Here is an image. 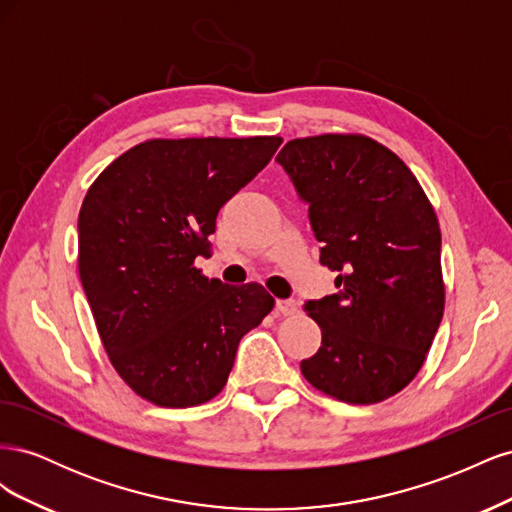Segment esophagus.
<instances>
[{
	"label": "esophagus",
	"mask_w": 512,
	"mask_h": 512,
	"mask_svg": "<svg viewBox=\"0 0 512 512\" xmlns=\"http://www.w3.org/2000/svg\"><path fill=\"white\" fill-rule=\"evenodd\" d=\"M275 309H277V314H280V316H294L299 312V305L294 303L292 299H280L275 303Z\"/></svg>",
	"instance_id": "esophagus-1"
}]
</instances>
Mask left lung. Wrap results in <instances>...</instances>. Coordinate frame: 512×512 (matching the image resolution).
Segmentation results:
<instances>
[{
	"label": "left lung",
	"instance_id": "obj_1",
	"mask_svg": "<svg viewBox=\"0 0 512 512\" xmlns=\"http://www.w3.org/2000/svg\"><path fill=\"white\" fill-rule=\"evenodd\" d=\"M275 160L337 271V292L305 303L322 344L303 376L346 404H378L414 380L444 314L436 211L412 170L363 134L294 138Z\"/></svg>",
	"mask_w": 512,
	"mask_h": 512
}]
</instances>
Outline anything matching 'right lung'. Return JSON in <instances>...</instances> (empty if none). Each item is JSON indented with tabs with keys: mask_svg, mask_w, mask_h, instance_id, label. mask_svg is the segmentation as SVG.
<instances>
[{
	"mask_svg": "<svg viewBox=\"0 0 512 512\" xmlns=\"http://www.w3.org/2000/svg\"><path fill=\"white\" fill-rule=\"evenodd\" d=\"M280 136L153 138L91 183L79 213V275L121 380L162 408L218 395L241 337L275 299L194 267L220 209L269 164Z\"/></svg>",
	"mask_w": 512,
	"mask_h": 512,
	"instance_id": "add662e5",
	"label": "right lung"
}]
</instances>
